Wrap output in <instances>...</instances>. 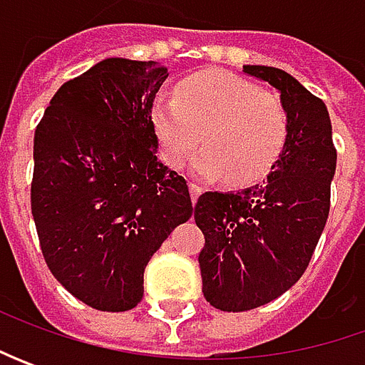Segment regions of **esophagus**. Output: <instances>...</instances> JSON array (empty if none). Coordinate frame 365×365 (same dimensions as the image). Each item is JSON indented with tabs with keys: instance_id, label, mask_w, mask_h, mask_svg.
<instances>
[{
	"instance_id": "1",
	"label": "esophagus",
	"mask_w": 365,
	"mask_h": 365,
	"mask_svg": "<svg viewBox=\"0 0 365 365\" xmlns=\"http://www.w3.org/2000/svg\"><path fill=\"white\" fill-rule=\"evenodd\" d=\"M189 189H190V199H192V203H197V199H199V195L203 192V189H201L197 182H190Z\"/></svg>"
}]
</instances>
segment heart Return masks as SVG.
<instances>
[{
  "mask_svg": "<svg viewBox=\"0 0 365 365\" xmlns=\"http://www.w3.org/2000/svg\"><path fill=\"white\" fill-rule=\"evenodd\" d=\"M150 121L162 160L170 168H182L203 140L195 158L197 175H227L235 187L270 175L290 135L280 97L221 71L197 73L180 83L175 97H158Z\"/></svg>",
  "mask_w": 365,
  "mask_h": 365,
  "instance_id": "heart-1",
  "label": "heart"
}]
</instances>
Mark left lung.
<instances>
[{
	"label": "left lung",
	"mask_w": 365,
	"mask_h": 365,
	"mask_svg": "<svg viewBox=\"0 0 365 365\" xmlns=\"http://www.w3.org/2000/svg\"><path fill=\"white\" fill-rule=\"evenodd\" d=\"M244 73L278 89L290 135L264 185L209 190L195 205V223L205 235L203 294L230 313L278 299L304 274L329 217L337 162L329 111L319 97L274 66L247 64Z\"/></svg>",
	"instance_id": "obj_1"
}]
</instances>
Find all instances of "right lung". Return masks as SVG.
<instances>
[{
  "label": "right lung",
  "instance_id": "1",
  "mask_svg": "<svg viewBox=\"0 0 365 365\" xmlns=\"http://www.w3.org/2000/svg\"><path fill=\"white\" fill-rule=\"evenodd\" d=\"M168 68L106 58L66 81L34 133L32 215L52 276L97 311H130L144 270L192 215L182 176L156 156L152 106Z\"/></svg>",
  "mask_w": 365,
  "mask_h": 365
}]
</instances>
